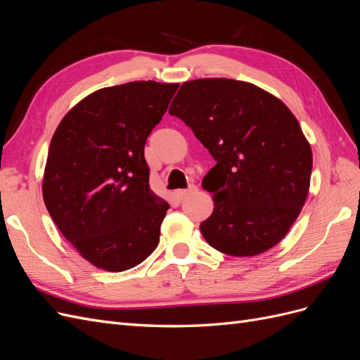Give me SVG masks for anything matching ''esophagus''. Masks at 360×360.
Instances as JSON below:
<instances>
[{"instance_id":"1","label":"esophagus","mask_w":360,"mask_h":360,"mask_svg":"<svg viewBox=\"0 0 360 360\" xmlns=\"http://www.w3.org/2000/svg\"><path fill=\"white\" fill-rule=\"evenodd\" d=\"M197 191H198V188L195 186V184H191V186H189L188 189H180V191H177L176 195H177L179 198H184V197H189V195H192V193H197Z\"/></svg>"}]
</instances>
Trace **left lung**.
I'll return each mask as SVG.
<instances>
[{
    "label": "left lung",
    "mask_w": 360,
    "mask_h": 360,
    "mask_svg": "<svg viewBox=\"0 0 360 360\" xmlns=\"http://www.w3.org/2000/svg\"><path fill=\"white\" fill-rule=\"evenodd\" d=\"M169 114L216 160L202 179L214 205L200 226L205 242L234 257L278 245L307 201L312 169L311 146L288 106L254 84L202 78L181 85Z\"/></svg>",
    "instance_id": "8db88e82"
}]
</instances>
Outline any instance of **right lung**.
<instances>
[{
    "label": "right lung",
    "mask_w": 360,
    "mask_h": 360,
    "mask_svg": "<svg viewBox=\"0 0 360 360\" xmlns=\"http://www.w3.org/2000/svg\"><path fill=\"white\" fill-rule=\"evenodd\" d=\"M179 84L135 81L89 94L51 139L43 201L79 255L124 271L159 245L169 204L148 184L144 147Z\"/></svg>",
    "instance_id": "add662e5"
}]
</instances>
